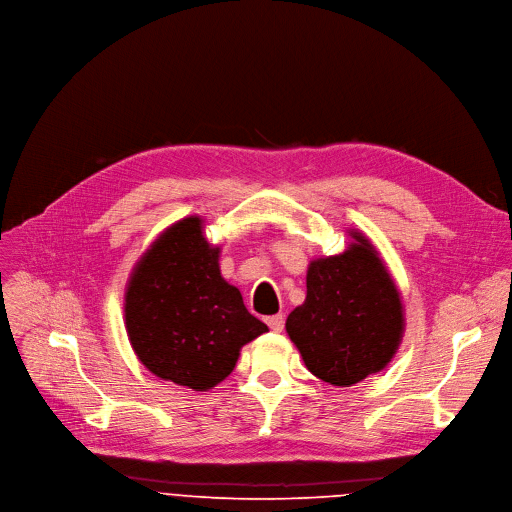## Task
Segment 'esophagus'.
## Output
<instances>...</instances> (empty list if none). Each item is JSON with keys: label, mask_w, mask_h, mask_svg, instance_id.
I'll list each match as a JSON object with an SVG mask.
<instances>
[{"label": "esophagus", "mask_w": 512, "mask_h": 512, "mask_svg": "<svg viewBox=\"0 0 512 512\" xmlns=\"http://www.w3.org/2000/svg\"><path fill=\"white\" fill-rule=\"evenodd\" d=\"M267 324H269V329H271L273 333H282V331H284V316H282V314L269 316V318H267Z\"/></svg>", "instance_id": "esophagus-1"}]
</instances>
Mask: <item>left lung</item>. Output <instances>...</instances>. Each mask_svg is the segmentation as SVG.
Here are the masks:
<instances>
[{
  "mask_svg": "<svg viewBox=\"0 0 512 512\" xmlns=\"http://www.w3.org/2000/svg\"><path fill=\"white\" fill-rule=\"evenodd\" d=\"M353 243L339 255L310 261L306 300L286 331L312 376L353 386L382 371L404 335V306L378 249L351 228Z\"/></svg>",
  "mask_w": 512,
  "mask_h": 512,
  "instance_id": "1",
  "label": "left lung"
}]
</instances>
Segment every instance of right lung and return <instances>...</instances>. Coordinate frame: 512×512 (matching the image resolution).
Listing matches in <instances>:
<instances>
[{"label": "right lung", "mask_w": 512, "mask_h": 512, "mask_svg": "<svg viewBox=\"0 0 512 512\" xmlns=\"http://www.w3.org/2000/svg\"><path fill=\"white\" fill-rule=\"evenodd\" d=\"M218 259L204 220L181 218L136 261L124 294V324L138 361L153 376L196 392L226 380L243 345L269 331L220 275Z\"/></svg>", "instance_id": "obj_1"}]
</instances>
